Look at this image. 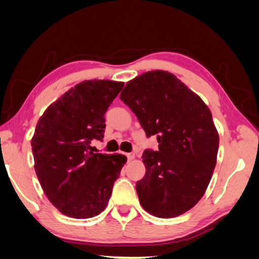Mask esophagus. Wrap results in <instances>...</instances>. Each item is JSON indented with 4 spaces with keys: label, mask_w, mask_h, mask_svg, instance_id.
Instances as JSON below:
<instances>
[{
    "label": "esophagus",
    "mask_w": 259,
    "mask_h": 259,
    "mask_svg": "<svg viewBox=\"0 0 259 259\" xmlns=\"http://www.w3.org/2000/svg\"><path fill=\"white\" fill-rule=\"evenodd\" d=\"M125 156H126V158H128V160H133L135 158L134 153H128V154H125Z\"/></svg>",
    "instance_id": "esophagus-1"
}]
</instances>
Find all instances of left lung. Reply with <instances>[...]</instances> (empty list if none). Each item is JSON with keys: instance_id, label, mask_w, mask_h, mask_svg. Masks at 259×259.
Returning <instances> with one entry per match:
<instances>
[{"instance_id": "left-lung-1", "label": "left lung", "mask_w": 259, "mask_h": 259, "mask_svg": "<svg viewBox=\"0 0 259 259\" xmlns=\"http://www.w3.org/2000/svg\"><path fill=\"white\" fill-rule=\"evenodd\" d=\"M121 101L136 114L158 150L144 151V179L136 190L144 209L158 218L185 213L201 200L217 164L219 135L199 95L165 70L126 83Z\"/></svg>"}]
</instances>
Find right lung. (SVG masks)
<instances>
[{
	"instance_id": "obj_1",
	"label": "right lung",
	"mask_w": 259,
	"mask_h": 259,
	"mask_svg": "<svg viewBox=\"0 0 259 259\" xmlns=\"http://www.w3.org/2000/svg\"><path fill=\"white\" fill-rule=\"evenodd\" d=\"M124 83L84 80L45 111L31 140L34 169L45 194L63 214L88 219L106 205L125 156L94 154L104 137V114Z\"/></svg>"
}]
</instances>
